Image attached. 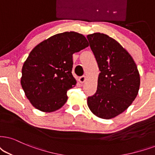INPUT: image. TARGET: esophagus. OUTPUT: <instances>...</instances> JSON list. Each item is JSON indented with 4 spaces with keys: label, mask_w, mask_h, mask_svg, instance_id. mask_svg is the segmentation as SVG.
<instances>
[{
    "label": "esophagus",
    "mask_w": 155,
    "mask_h": 155,
    "mask_svg": "<svg viewBox=\"0 0 155 155\" xmlns=\"http://www.w3.org/2000/svg\"><path fill=\"white\" fill-rule=\"evenodd\" d=\"M86 79H87V77H86V76H82L79 78V81L81 82V83H84V82L86 81Z\"/></svg>",
    "instance_id": "esophagus-1"
}]
</instances>
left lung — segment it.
<instances>
[{"label":"left lung","instance_id":"1","mask_svg":"<svg viewBox=\"0 0 155 155\" xmlns=\"http://www.w3.org/2000/svg\"><path fill=\"white\" fill-rule=\"evenodd\" d=\"M99 73L96 93L87 99L91 112L109 119L124 111L137 95L140 77L130 54L116 40L94 33L87 36Z\"/></svg>","mask_w":155,"mask_h":155}]
</instances>
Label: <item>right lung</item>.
<instances>
[{
  "instance_id": "add662e5",
  "label": "right lung",
  "mask_w": 155,
  "mask_h": 155,
  "mask_svg": "<svg viewBox=\"0 0 155 155\" xmlns=\"http://www.w3.org/2000/svg\"><path fill=\"white\" fill-rule=\"evenodd\" d=\"M87 46L84 36L71 31L54 35L31 51L23 64L21 84L35 108L52 112L64 106L67 91L76 84L71 73L73 54Z\"/></svg>"
}]
</instances>
